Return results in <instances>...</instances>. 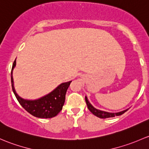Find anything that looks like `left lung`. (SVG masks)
Masks as SVG:
<instances>
[{
  "mask_svg": "<svg viewBox=\"0 0 149 149\" xmlns=\"http://www.w3.org/2000/svg\"><path fill=\"white\" fill-rule=\"evenodd\" d=\"M85 101L89 110H90L93 115H95V116H97V117L100 118H113V117H115V116H120V115L123 114L125 112H126L127 110H128V109H127V110H123V111H121V112H119V113H108V112L102 111V110H97V109L95 108L90 103V102H89L88 100H87V97H85Z\"/></svg>",
  "mask_w": 149,
  "mask_h": 149,
  "instance_id": "8db88e82",
  "label": "left lung"
}]
</instances>
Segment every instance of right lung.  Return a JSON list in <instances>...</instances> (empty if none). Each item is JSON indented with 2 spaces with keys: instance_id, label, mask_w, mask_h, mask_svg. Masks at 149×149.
<instances>
[{
  "instance_id": "add662e5",
  "label": "right lung",
  "mask_w": 149,
  "mask_h": 149,
  "mask_svg": "<svg viewBox=\"0 0 149 149\" xmlns=\"http://www.w3.org/2000/svg\"><path fill=\"white\" fill-rule=\"evenodd\" d=\"M16 64V62L15 60L11 70V85L13 93L20 105L31 115L36 118H51L56 116L62 110L65 101L66 93L72 81L62 83L51 93L39 99L34 100H24L18 95L13 86L12 74Z\"/></svg>"
}]
</instances>
